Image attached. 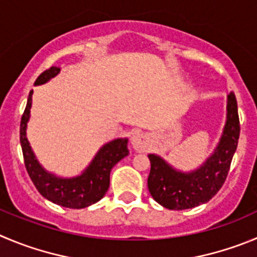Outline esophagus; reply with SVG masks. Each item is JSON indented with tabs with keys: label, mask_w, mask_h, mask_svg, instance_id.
Here are the masks:
<instances>
[{
	"label": "esophagus",
	"mask_w": 257,
	"mask_h": 257,
	"mask_svg": "<svg viewBox=\"0 0 257 257\" xmlns=\"http://www.w3.org/2000/svg\"><path fill=\"white\" fill-rule=\"evenodd\" d=\"M132 146H133L134 150L137 152H146V151L150 148V141H148V137L145 134H136L132 138Z\"/></svg>",
	"instance_id": "1"
}]
</instances>
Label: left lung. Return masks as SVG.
<instances>
[{"instance_id": "8db88e82", "label": "left lung", "mask_w": 257, "mask_h": 257, "mask_svg": "<svg viewBox=\"0 0 257 257\" xmlns=\"http://www.w3.org/2000/svg\"><path fill=\"white\" fill-rule=\"evenodd\" d=\"M239 117L233 92L228 95L227 121L215 152L200 169L190 174L176 171L156 155H150L148 190L158 204L171 210L198 207L209 201L228 176L232 158L239 138Z\"/></svg>"}]
</instances>
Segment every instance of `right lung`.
<instances>
[{"label":"right lung","mask_w":257,"mask_h":257,"mask_svg":"<svg viewBox=\"0 0 257 257\" xmlns=\"http://www.w3.org/2000/svg\"><path fill=\"white\" fill-rule=\"evenodd\" d=\"M59 67H50L43 72L35 81V85H42L59 73ZM33 91H30L26 102V107L21 116L20 123V143L23 150L24 164L26 171L37 190L54 204L64 208L81 209L99 201L110 185V171L129 155L128 140H115L105 145L93 158L90 166L81 176L73 179H61L52 174H48L37 161L34 153L29 146L26 138V124L29 120L31 107Z\"/></svg>","instance_id":"add662e5"}]
</instances>
